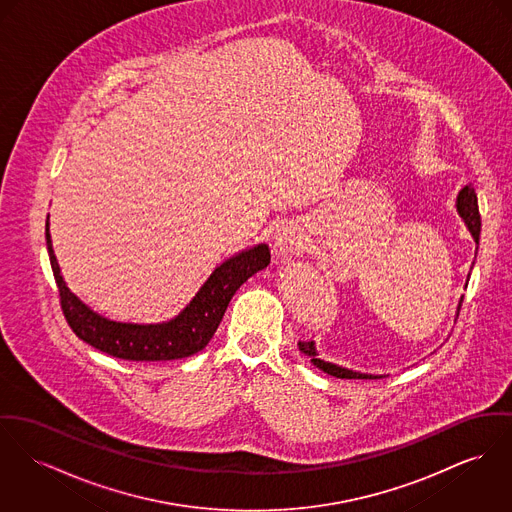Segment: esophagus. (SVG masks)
I'll use <instances>...</instances> for the list:
<instances>
[{
  "label": "esophagus",
  "mask_w": 512,
  "mask_h": 512,
  "mask_svg": "<svg viewBox=\"0 0 512 512\" xmlns=\"http://www.w3.org/2000/svg\"><path fill=\"white\" fill-rule=\"evenodd\" d=\"M275 253L280 259H288L300 255L306 249V239L296 224H284L275 234Z\"/></svg>",
  "instance_id": "34e87169"
}]
</instances>
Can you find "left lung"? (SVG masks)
Returning <instances> with one entry per match:
<instances>
[{"label":"left lung","mask_w":512,"mask_h":512,"mask_svg":"<svg viewBox=\"0 0 512 512\" xmlns=\"http://www.w3.org/2000/svg\"><path fill=\"white\" fill-rule=\"evenodd\" d=\"M456 210H458L460 218L464 220L468 232L472 234L473 241H475V253H477V249H479V236H481V216H479L477 195H475V191H473L472 183L466 185V187L458 193V197H456ZM473 263H475V259H473ZM468 280H470V273H468ZM468 280H466V286H468ZM462 300H464V298H460V302H458L456 315L460 314ZM298 349H300V353L306 354V356L310 358V362H312L314 366H317L319 370H323L325 374L335 376V378H349V380H353V378L364 380V378H366V380H372V378H384V376H386V374H366V372H358V370H351V368H345V366H339V364L321 360L319 354H317V349H315L314 341H300V343H298Z\"/></svg>","instance_id":"obj_1"}]
</instances>
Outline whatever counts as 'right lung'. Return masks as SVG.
Listing matches in <instances>:
<instances>
[{
  "label": "right lung",
  "mask_w": 512,
  "mask_h": 512,
  "mask_svg": "<svg viewBox=\"0 0 512 512\" xmlns=\"http://www.w3.org/2000/svg\"><path fill=\"white\" fill-rule=\"evenodd\" d=\"M46 249L62 312L81 341L124 360H175L202 351L216 333L237 288L271 263L267 243H257L220 263L193 300L161 323H124L93 312L68 288L56 261L46 218Z\"/></svg>",
  "instance_id": "right-lung-1"
}]
</instances>
